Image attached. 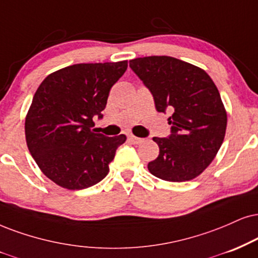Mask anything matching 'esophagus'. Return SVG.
<instances>
[{
    "label": "esophagus",
    "mask_w": 258,
    "mask_h": 258,
    "mask_svg": "<svg viewBox=\"0 0 258 258\" xmlns=\"http://www.w3.org/2000/svg\"><path fill=\"white\" fill-rule=\"evenodd\" d=\"M128 139H129V141H130V142H133V144H134V145L142 144V142L145 141L144 139H141V138H136V136H134V135H129V136H128Z\"/></svg>",
    "instance_id": "1"
}]
</instances>
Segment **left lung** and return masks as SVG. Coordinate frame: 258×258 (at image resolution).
I'll list each match as a JSON object with an SVG mask.
<instances>
[{"instance_id":"8db88e82","label":"left lung","mask_w":258,"mask_h":258,"mask_svg":"<svg viewBox=\"0 0 258 258\" xmlns=\"http://www.w3.org/2000/svg\"><path fill=\"white\" fill-rule=\"evenodd\" d=\"M153 95L158 112H172L171 134L153 138L159 155L148 163L153 176L168 182H186L201 174L224 141L227 114L211 76L199 67L170 56L129 61Z\"/></svg>"}]
</instances>
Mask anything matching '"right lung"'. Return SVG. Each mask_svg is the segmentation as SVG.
<instances>
[{
    "label": "right lung",
    "mask_w": 258,
    "mask_h": 258,
    "mask_svg": "<svg viewBox=\"0 0 258 258\" xmlns=\"http://www.w3.org/2000/svg\"><path fill=\"white\" fill-rule=\"evenodd\" d=\"M128 62L80 63L44 79L25 120L28 151L57 185L81 190L103 180L116 149L126 136H105L92 129L103 118L111 87Z\"/></svg>",
    "instance_id": "right-lung-1"
}]
</instances>
